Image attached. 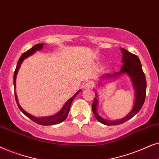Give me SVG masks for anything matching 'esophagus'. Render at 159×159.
I'll use <instances>...</instances> for the list:
<instances>
[{"instance_id":"esophagus-1","label":"esophagus","mask_w":159,"mask_h":159,"mask_svg":"<svg viewBox=\"0 0 159 159\" xmlns=\"http://www.w3.org/2000/svg\"><path fill=\"white\" fill-rule=\"evenodd\" d=\"M92 87H93V84L90 81L86 82V83L84 84V88L85 89H92Z\"/></svg>"}]
</instances>
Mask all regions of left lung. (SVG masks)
<instances>
[{
    "instance_id": "1",
    "label": "left lung",
    "mask_w": 159,
    "mask_h": 159,
    "mask_svg": "<svg viewBox=\"0 0 159 159\" xmlns=\"http://www.w3.org/2000/svg\"><path fill=\"white\" fill-rule=\"evenodd\" d=\"M122 56V62L123 65L120 68V70L113 74L105 73L101 76V79L107 80V81H112L116 80L120 76L124 74H126L129 77L131 81H132L133 89L134 91V105L132 109L131 110L129 113L126 115L125 117L118 120H107L105 118H102L97 113V105H98V94L96 93V97L94 98V102L92 105V111L95 116V118L102 124L107 126H115L119 125L127 121L134 116L143 107L145 102V95H146V79L145 75L143 73V68L140 61H139L138 57L135 54L128 52L125 48H120Z\"/></svg>"
}]
</instances>
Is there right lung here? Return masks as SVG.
I'll return each mask as SVG.
<instances>
[{
  "label": "right lung",
  "mask_w": 159,
  "mask_h": 159,
  "mask_svg": "<svg viewBox=\"0 0 159 159\" xmlns=\"http://www.w3.org/2000/svg\"><path fill=\"white\" fill-rule=\"evenodd\" d=\"M44 46V43H39L36 44L35 46H34L33 47H32L30 49H29L28 51H27L26 52L23 53L22 54V56L20 57V60H19L17 65H16V67L15 71H14V91H15V88H16V75H17V73L19 72V70L20 68L21 65L23 61H24L25 59L29 57L30 56H32L33 54H35L37 51H40L43 48V46ZM81 89L78 90L77 92L75 93V94L73 95V97H70L68 100H67L66 102L65 103V105H63V107L61 108V110L58 113H57L56 114L53 116H46V117H35L31 114H30L25 111L24 109L22 108V107L20 106V105L19 104L18 102V99H17V95H16V93L14 92L15 94V99H16V104H17L19 108L21 111L23 113L25 114L27 117H28L30 119H31L33 121L35 122L38 124H40V125H43V126H48V125H54V124H58L62 123V121L66 119L67 117V115H68L69 111H70V105L71 103L74 98L76 97L78 93L81 92Z\"/></svg>",
  "instance_id": "obj_1"
}]
</instances>
